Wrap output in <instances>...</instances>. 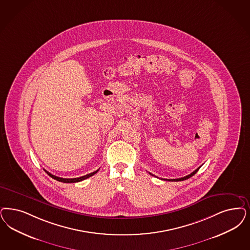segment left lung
<instances>
[{"mask_svg":"<svg viewBox=\"0 0 250 250\" xmlns=\"http://www.w3.org/2000/svg\"><path fill=\"white\" fill-rule=\"evenodd\" d=\"M199 168H200V167H198V169H196L194 172H191V173L188 174V175H187V176H184V177H181V178H177V179H164V180H167V181L172 182L184 181V180H187V179H188V178H190L191 176H193V175H194L196 172H198V170H199ZM149 174L153 175V174H152V173H150V172H149Z\"/></svg>","mask_w":250,"mask_h":250,"instance_id":"left-lung-1","label":"left lung"}]
</instances>
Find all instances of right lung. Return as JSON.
<instances>
[{
    "instance_id": "1",
    "label": "right lung",
    "mask_w": 250,
    "mask_h": 250,
    "mask_svg": "<svg viewBox=\"0 0 250 250\" xmlns=\"http://www.w3.org/2000/svg\"><path fill=\"white\" fill-rule=\"evenodd\" d=\"M45 172H47L52 178L53 179H55V180H57V181L62 182V183H77V182L83 181V180H85L86 178H88V177H90V176H92V175H94L96 172H98L99 170H97V171H95L93 172H90V173H88V174H86V175H84V176H81V177H78V178H62V177H58V176H55V175H53L52 174L51 172H47L46 170H44Z\"/></svg>"
}]
</instances>
